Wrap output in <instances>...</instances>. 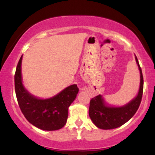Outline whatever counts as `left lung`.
<instances>
[{
  "mask_svg": "<svg viewBox=\"0 0 155 155\" xmlns=\"http://www.w3.org/2000/svg\"><path fill=\"white\" fill-rule=\"evenodd\" d=\"M136 60L140 71V87L138 95L133 100L121 107L107 106L101 95L95 96L90 101L89 115L98 128L110 130L120 127L130 120L138 109L143 95V78L136 56Z\"/></svg>",
  "mask_w": 155,
  "mask_h": 155,
  "instance_id": "left-lung-1",
  "label": "left lung"
}]
</instances>
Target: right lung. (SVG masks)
I'll use <instances>...</instances> for the list:
<instances>
[{
  "label": "right lung",
  "mask_w": 155,
  "mask_h": 155,
  "mask_svg": "<svg viewBox=\"0 0 155 155\" xmlns=\"http://www.w3.org/2000/svg\"><path fill=\"white\" fill-rule=\"evenodd\" d=\"M22 55L19 59L15 75V87L17 102L27 120L44 130H57L67 122L68 107L79 92L76 84L64 89L49 99H39L30 94L23 86L21 74Z\"/></svg>",
  "instance_id": "add662e5"
}]
</instances>
